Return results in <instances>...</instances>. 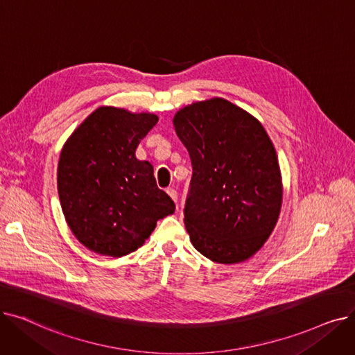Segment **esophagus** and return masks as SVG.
Segmentation results:
<instances>
[{"label": "esophagus", "instance_id": "esophagus-1", "mask_svg": "<svg viewBox=\"0 0 355 355\" xmlns=\"http://www.w3.org/2000/svg\"><path fill=\"white\" fill-rule=\"evenodd\" d=\"M166 194L170 196V197L177 202V200H178V194H177V191H175L174 189H166Z\"/></svg>", "mask_w": 355, "mask_h": 355}]
</instances>
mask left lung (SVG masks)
Instances as JSON below:
<instances>
[{
  "mask_svg": "<svg viewBox=\"0 0 355 355\" xmlns=\"http://www.w3.org/2000/svg\"><path fill=\"white\" fill-rule=\"evenodd\" d=\"M173 122L193 165L184 207L193 246L217 263L245 262L265 245L282 206L269 135L254 116L221 98L185 106Z\"/></svg>",
  "mask_w": 355,
  "mask_h": 355,
  "instance_id": "8db88e82",
  "label": "left lung"
}]
</instances>
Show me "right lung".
<instances>
[{
  "label": "right lung",
  "mask_w": 355,
  "mask_h": 355,
  "mask_svg": "<svg viewBox=\"0 0 355 355\" xmlns=\"http://www.w3.org/2000/svg\"><path fill=\"white\" fill-rule=\"evenodd\" d=\"M158 122L154 114L101 106L66 141L58 168L62 210L89 250L112 257L135 252L175 204L157 187L154 166L135 157Z\"/></svg>",
  "instance_id": "1"
}]
</instances>
